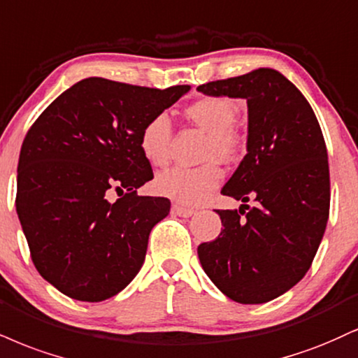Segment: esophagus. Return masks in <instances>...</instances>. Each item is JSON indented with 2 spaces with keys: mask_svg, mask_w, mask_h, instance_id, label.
Returning a JSON list of instances; mask_svg holds the SVG:
<instances>
[{
  "mask_svg": "<svg viewBox=\"0 0 358 358\" xmlns=\"http://www.w3.org/2000/svg\"><path fill=\"white\" fill-rule=\"evenodd\" d=\"M171 212H173L175 215H178V217H183V218H188V217H192V215H195V210L185 208V206H182V205H173L171 206Z\"/></svg>",
  "mask_w": 358,
  "mask_h": 358,
  "instance_id": "esophagus-1",
  "label": "esophagus"
}]
</instances>
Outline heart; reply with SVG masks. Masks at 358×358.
I'll return each instance as SVG.
<instances>
[{
  "instance_id": "heart-1",
  "label": "heart",
  "mask_w": 358,
  "mask_h": 358,
  "mask_svg": "<svg viewBox=\"0 0 358 358\" xmlns=\"http://www.w3.org/2000/svg\"><path fill=\"white\" fill-rule=\"evenodd\" d=\"M187 116L208 133L203 165L195 168H171L155 180L158 195L182 205H200L220 187L223 163H234L242 157L243 141L234 124L238 120V106L234 100L218 94L201 96L187 108ZM171 122L166 113H157L140 131V150L153 166H165L170 160Z\"/></svg>"
}]
</instances>
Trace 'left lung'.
<instances>
[{
    "instance_id": "left-lung-1",
    "label": "left lung",
    "mask_w": 358,
    "mask_h": 358,
    "mask_svg": "<svg viewBox=\"0 0 358 358\" xmlns=\"http://www.w3.org/2000/svg\"><path fill=\"white\" fill-rule=\"evenodd\" d=\"M196 90L248 105V153L222 188L243 205L217 210L223 228L198 247V258L228 299L270 302L305 277L329 220V155L320 124L300 90L270 68ZM250 199L256 201L252 209L244 205Z\"/></svg>"
}]
</instances>
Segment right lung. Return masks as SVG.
I'll return each instance as SVG.
<instances>
[{"mask_svg":"<svg viewBox=\"0 0 358 358\" xmlns=\"http://www.w3.org/2000/svg\"><path fill=\"white\" fill-rule=\"evenodd\" d=\"M188 90L93 76L59 94L28 130L16 212L34 266L62 294L101 302L140 272L150 231L171 205L136 195L153 178L140 131ZM113 192L119 198L110 202Z\"/></svg>","mask_w":358,"mask_h":358,"instance_id":"obj_1","label":"right lung"}]
</instances>
